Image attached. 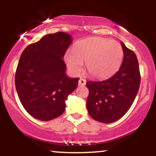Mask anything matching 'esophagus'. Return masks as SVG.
Here are the masks:
<instances>
[{"mask_svg":"<svg viewBox=\"0 0 156 156\" xmlns=\"http://www.w3.org/2000/svg\"><path fill=\"white\" fill-rule=\"evenodd\" d=\"M86 80L83 78H80L79 81H78V85L79 86H85L86 85Z\"/></svg>","mask_w":156,"mask_h":156,"instance_id":"34e87169","label":"esophagus"}]
</instances>
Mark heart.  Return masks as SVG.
I'll return each mask as SVG.
<instances>
[{
  "label": "heart",
  "mask_w": 156,
  "mask_h": 156,
  "mask_svg": "<svg viewBox=\"0 0 156 156\" xmlns=\"http://www.w3.org/2000/svg\"><path fill=\"white\" fill-rule=\"evenodd\" d=\"M65 62L73 74H79L86 62V69L90 76L104 78L119 69L123 58L121 45L115 41L92 37L80 40L73 51L66 53Z\"/></svg>",
  "instance_id": "heart-1"
}]
</instances>
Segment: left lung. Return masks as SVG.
<instances>
[{"label":"left lung","mask_w":156,"mask_h":156,"mask_svg":"<svg viewBox=\"0 0 156 156\" xmlns=\"http://www.w3.org/2000/svg\"><path fill=\"white\" fill-rule=\"evenodd\" d=\"M124 53L120 68L104 80L87 81V108L90 117L103 123L120 119L129 110L139 91L141 76L135 53L121 42Z\"/></svg>","instance_id":"obj_1"}]
</instances>
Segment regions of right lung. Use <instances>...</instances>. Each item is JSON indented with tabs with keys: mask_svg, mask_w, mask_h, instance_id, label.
<instances>
[{
	"mask_svg": "<svg viewBox=\"0 0 156 156\" xmlns=\"http://www.w3.org/2000/svg\"><path fill=\"white\" fill-rule=\"evenodd\" d=\"M71 42L67 33L48 34L27 46L20 55L16 90L23 106L36 119L49 121L62 115L68 95L78 86L79 78H68L63 60Z\"/></svg>",
	"mask_w": 156,
	"mask_h": 156,
	"instance_id": "obj_1",
	"label": "right lung"
}]
</instances>
